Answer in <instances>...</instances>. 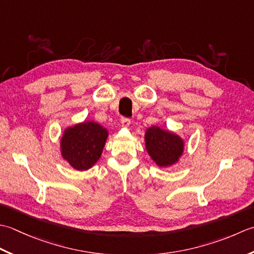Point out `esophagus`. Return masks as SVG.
Instances as JSON below:
<instances>
[{
  "label": "esophagus",
  "instance_id": "1",
  "mask_svg": "<svg viewBox=\"0 0 254 254\" xmlns=\"http://www.w3.org/2000/svg\"><path fill=\"white\" fill-rule=\"evenodd\" d=\"M121 124L123 127H129V125H130V120L127 117H122L121 118Z\"/></svg>",
  "mask_w": 254,
  "mask_h": 254
}]
</instances>
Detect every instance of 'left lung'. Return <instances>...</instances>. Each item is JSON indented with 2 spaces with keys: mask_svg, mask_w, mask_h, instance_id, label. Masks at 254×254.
I'll return each mask as SVG.
<instances>
[{
  "mask_svg": "<svg viewBox=\"0 0 254 254\" xmlns=\"http://www.w3.org/2000/svg\"><path fill=\"white\" fill-rule=\"evenodd\" d=\"M144 139L149 156L159 167L172 165L182 156L184 143L177 134L153 126L148 128Z\"/></svg>",
  "mask_w": 254,
  "mask_h": 254,
  "instance_id": "8db88e82",
  "label": "left lung"
}]
</instances>
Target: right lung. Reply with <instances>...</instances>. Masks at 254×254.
I'll use <instances>...</instances> for the list:
<instances>
[{"label": "right lung", "instance_id": "add662e5", "mask_svg": "<svg viewBox=\"0 0 254 254\" xmlns=\"http://www.w3.org/2000/svg\"><path fill=\"white\" fill-rule=\"evenodd\" d=\"M107 136L106 129L94 122L65 129L61 138L62 157L75 170L90 169L101 158Z\"/></svg>", "mask_w": 254, "mask_h": 254}]
</instances>
